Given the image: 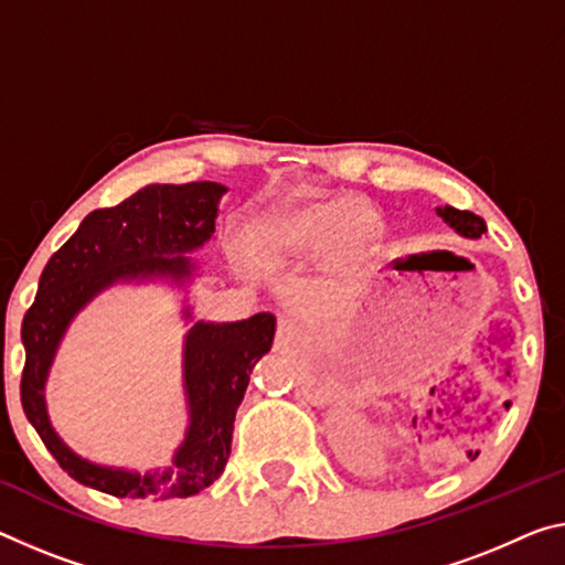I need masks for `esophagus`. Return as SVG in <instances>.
<instances>
[{
  "mask_svg": "<svg viewBox=\"0 0 565 565\" xmlns=\"http://www.w3.org/2000/svg\"><path fill=\"white\" fill-rule=\"evenodd\" d=\"M294 331H297V319H294V317H281L279 319V337L281 339H289Z\"/></svg>",
  "mask_w": 565,
  "mask_h": 565,
  "instance_id": "34e87169",
  "label": "esophagus"
}]
</instances>
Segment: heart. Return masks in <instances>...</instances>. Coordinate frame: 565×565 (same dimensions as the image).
Here are the masks:
<instances>
[{"label": "heart", "mask_w": 565, "mask_h": 565, "mask_svg": "<svg viewBox=\"0 0 565 565\" xmlns=\"http://www.w3.org/2000/svg\"><path fill=\"white\" fill-rule=\"evenodd\" d=\"M380 213L356 195H334L289 205L268 218V248L279 256H309L329 250L331 262H349L374 244Z\"/></svg>", "instance_id": "heart-1"}]
</instances>
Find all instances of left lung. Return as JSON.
<instances>
[{
	"label": "left lung",
	"mask_w": 565,
	"mask_h": 565,
	"mask_svg": "<svg viewBox=\"0 0 565 565\" xmlns=\"http://www.w3.org/2000/svg\"><path fill=\"white\" fill-rule=\"evenodd\" d=\"M437 216H440L447 226L455 231V234L465 238H480L488 231L486 221L476 216V213L458 211L452 209V205H443V209H437Z\"/></svg>",
	"instance_id": "left-lung-1"
}]
</instances>
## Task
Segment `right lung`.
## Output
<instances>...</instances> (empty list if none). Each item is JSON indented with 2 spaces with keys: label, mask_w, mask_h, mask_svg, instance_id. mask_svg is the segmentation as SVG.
Segmentation results:
<instances>
[{
  "label": "right lung",
  "mask_w": 565,
  "mask_h": 565,
  "mask_svg": "<svg viewBox=\"0 0 565 565\" xmlns=\"http://www.w3.org/2000/svg\"><path fill=\"white\" fill-rule=\"evenodd\" d=\"M226 191L213 181L150 183L115 209L89 213L44 266L38 297L22 321V407L60 468L87 488L115 498H188L216 482L226 468L250 370L271 349L276 331L268 311L231 324L193 317L188 291L201 268L188 254L211 241ZM142 282H168L186 294L182 365L189 425L168 469L138 473L77 456L51 427L43 390L78 311L113 285Z\"/></svg>",
  "instance_id": "obj_1"
}]
</instances>
